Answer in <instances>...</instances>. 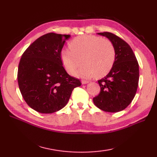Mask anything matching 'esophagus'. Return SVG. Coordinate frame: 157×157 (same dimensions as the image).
Masks as SVG:
<instances>
[{
  "label": "esophagus",
  "mask_w": 157,
  "mask_h": 157,
  "mask_svg": "<svg viewBox=\"0 0 157 157\" xmlns=\"http://www.w3.org/2000/svg\"><path fill=\"white\" fill-rule=\"evenodd\" d=\"M89 82L88 81H86V80H82V84H88Z\"/></svg>",
  "instance_id": "obj_1"
}]
</instances>
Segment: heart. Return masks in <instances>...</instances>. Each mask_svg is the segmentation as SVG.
I'll return each mask as SVG.
<instances>
[{"label":"heart","instance_id":"heart-1","mask_svg":"<svg viewBox=\"0 0 157 157\" xmlns=\"http://www.w3.org/2000/svg\"><path fill=\"white\" fill-rule=\"evenodd\" d=\"M70 49H63L61 59L70 75L83 78H101L111 71L115 61V50L108 39L92 35H82L73 38L69 43Z\"/></svg>","mask_w":157,"mask_h":157}]
</instances>
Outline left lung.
<instances>
[{
  "mask_svg": "<svg viewBox=\"0 0 157 157\" xmlns=\"http://www.w3.org/2000/svg\"><path fill=\"white\" fill-rule=\"evenodd\" d=\"M107 38L115 50V61L111 71L98 81L99 94L93 98L94 105L106 112L124 110L134 99L139 81V65L129 45L110 32L97 33Z\"/></svg>",
  "mask_w": 157,
  "mask_h": 157,
  "instance_id": "1",
  "label": "left lung"
}]
</instances>
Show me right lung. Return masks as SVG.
Wrapping results in <instances>:
<instances>
[{"instance_id": "1", "label": "right lung", "mask_w": 157, "mask_h": 157, "mask_svg": "<svg viewBox=\"0 0 157 157\" xmlns=\"http://www.w3.org/2000/svg\"><path fill=\"white\" fill-rule=\"evenodd\" d=\"M70 35L48 33L35 40L20 60L17 80L26 103L37 112L52 113L67 104L73 90L81 86L63 66L61 52Z\"/></svg>"}]
</instances>
